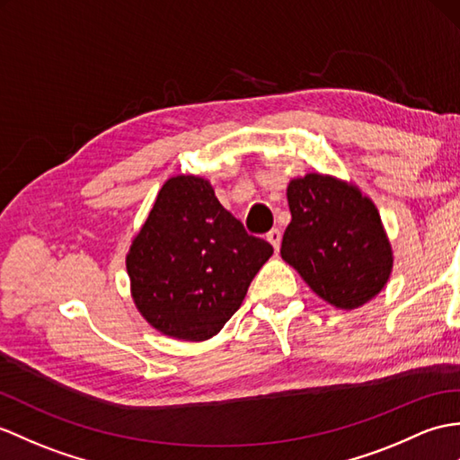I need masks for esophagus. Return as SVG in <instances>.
Wrapping results in <instances>:
<instances>
[{
	"label": "esophagus",
	"instance_id": "1",
	"mask_svg": "<svg viewBox=\"0 0 460 460\" xmlns=\"http://www.w3.org/2000/svg\"><path fill=\"white\" fill-rule=\"evenodd\" d=\"M266 239H269V243L274 247V251L280 249V241H282V233L280 229H270L269 233H266Z\"/></svg>",
	"mask_w": 460,
	"mask_h": 460
}]
</instances>
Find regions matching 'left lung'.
I'll list each match as a JSON object with an SVG mask.
<instances>
[{"label":"left lung","mask_w":460,"mask_h":460,"mask_svg":"<svg viewBox=\"0 0 460 460\" xmlns=\"http://www.w3.org/2000/svg\"><path fill=\"white\" fill-rule=\"evenodd\" d=\"M290 226L282 259L337 309H357L388 284L394 251L380 211L352 181L309 172L286 190Z\"/></svg>","instance_id":"1"}]
</instances>
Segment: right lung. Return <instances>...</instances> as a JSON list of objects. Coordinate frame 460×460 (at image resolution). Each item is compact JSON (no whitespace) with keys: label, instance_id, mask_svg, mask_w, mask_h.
<instances>
[{"label":"right lung","instance_id":"1","mask_svg":"<svg viewBox=\"0 0 460 460\" xmlns=\"http://www.w3.org/2000/svg\"><path fill=\"white\" fill-rule=\"evenodd\" d=\"M272 252L221 206L209 180L178 174L160 188L127 252L131 297L163 335L208 341L241 307Z\"/></svg>","mask_w":460,"mask_h":460}]
</instances>
